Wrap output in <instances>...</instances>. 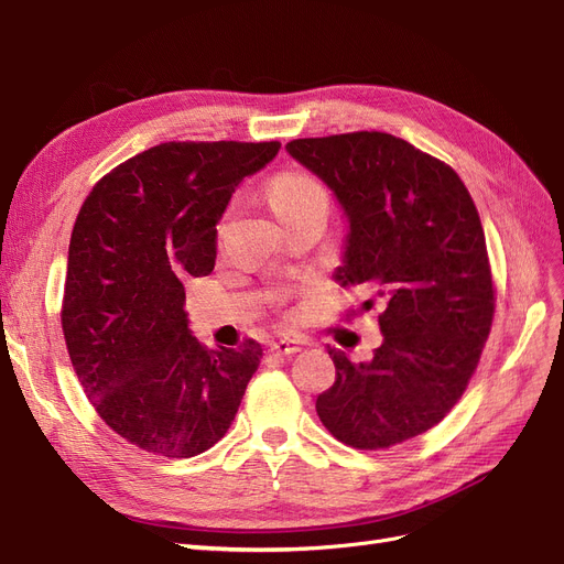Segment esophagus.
Returning a JSON list of instances; mask_svg holds the SVG:
<instances>
[{
	"label": "esophagus",
	"instance_id": "esophagus-1",
	"mask_svg": "<svg viewBox=\"0 0 564 564\" xmlns=\"http://www.w3.org/2000/svg\"><path fill=\"white\" fill-rule=\"evenodd\" d=\"M301 350V344L299 340H292V338H282V340H272L270 344V352L272 355H294Z\"/></svg>",
	"mask_w": 564,
	"mask_h": 564
}]
</instances>
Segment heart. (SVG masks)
Listing matches in <instances>:
<instances>
[{"mask_svg": "<svg viewBox=\"0 0 564 564\" xmlns=\"http://www.w3.org/2000/svg\"><path fill=\"white\" fill-rule=\"evenodd\" d=\"M317 199H327V193H324L319 181H315L308 174L286 172V174H280L270 185V204H272V212L278 216L292 214L305 207V204L317 202Z\"/></svg>", "mask_w": 564, "mask_h": 564, "instance_id": "heart-1", "label": "heart"}]
</instances>
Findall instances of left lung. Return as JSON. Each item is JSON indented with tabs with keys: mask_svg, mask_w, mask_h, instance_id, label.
<instances>
[{
	"mask_svg": "<svg viewBox=\"0 0 564 564\" xmlns=\"http://www.w3.org/2000/svg\"><path fill=\"white\" fill-rule=\"evenodd\" d=\"M286 152L346 216L336 282L381 303L369 362L332 348L336 381L317 416L355 449H386L433 429L464 395L494 317L485 230L452 166L381 131L299 139Z\"/></svg>",
	"mask_w": 564,
	"mask_h": 564,
	"instance_id": "left-lung-1",
	"label": "left lung"
}]
</instances>
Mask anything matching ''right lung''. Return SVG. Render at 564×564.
<instances>
[{"mask_svg":"<svg viewBox=\"0 0 564 564\" xmlns=\"http://www.w3.org/2000/svg\"><path fill=\"white\" fill-rule=\"evenodd\" d=\"M280 143H162L119 164L84 199L63 296V334L98 416L131 445L197 456L230 429L263 348H204L183 311L209 275L216 224Z\"/></svg>","mask_w":564,"mask_h":564,"instance_id":"add662e5","label":"right lung"}]
</instances>
